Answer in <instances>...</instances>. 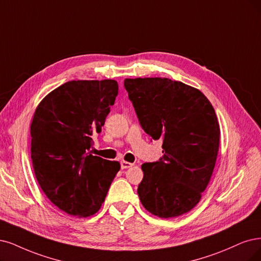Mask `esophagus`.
<instances>
[{
    "mask_svg": "<svg viewBox=\"0 0 261 261\" xmlns=\"http://www.w3.org/2000/svg\"><path fill=\"white\" fill-rule=\"evenodd\" d=\"M133 166V163H131V162H128V161H121L120 162V167H121V169H128V168H131Z\"/></svg>",
    "mask_w": 261,
    "mask_h": 261,
    "instance_id": "obj_1",
    "label": "esophagus"
}]
</instances>
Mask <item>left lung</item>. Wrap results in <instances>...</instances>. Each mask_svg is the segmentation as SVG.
Masks as SVG:
<instances>
[{"label":"left lung","mask_w":261,"mask_h":261,"mask_svg":"<svg viewBox=\"0 0 261 261\" xmlns=\"http://www.w3.org/2000/svg\"><path fill=\"white\" fill-rule=\"evenodd\" d=\"M123 86L143 130L162 141L163 156L142 165V204L161 218L185 214L215 167L220 130L213 106L194 87L169 79H125Z\"/></svg>","instance_id":"left-lung-1"}]
</instances>
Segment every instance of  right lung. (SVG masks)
Instances as JSON below:
<instances>
[{"instance_id":"1","label":"right lung","mask_w":261,"mask_h":261,"mask_svg":"<svg viewBox=\"0 0 261 261\" xmlns=\"http://www.w3.org/2000/svg\"><path fill=\"white\" fill-rule=\"evenodd\" d=\"M117 94L113 80L71 81L35 110L31 158L36 179L47 198L72 216L96 213L120 169L119 162L89 152Z\"/></svg>"}]
</instances>
